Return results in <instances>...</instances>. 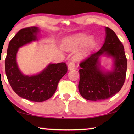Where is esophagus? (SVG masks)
Listing matches in <instances>:
<instances>
[{"label": "esophagus", "mask_w": 134, "mask_h": 134, "mask_svg": "<svg viewBox=\"0 0 134 134\" xmlns=\"http://www.w3.org/2000/svg\"><path fill=\"white\" fill-rule=\"evenodd\" d=\"M69 70H72L75 68V61L74 60H71L69 62L68 65Z\"/></svg>", "instance_id": "34e87169"}]
</instances>
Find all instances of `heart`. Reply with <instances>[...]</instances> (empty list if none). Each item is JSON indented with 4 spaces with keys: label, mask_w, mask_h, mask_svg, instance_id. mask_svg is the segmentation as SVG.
<instances>
[{
    "label": "heart",
    "mask_w": 134,
    "mask_h": 134,
    "mask_svg": "<svg viewBox=\"0 0 134 134\" xmlns=\"http://www.w3.org/2000/svg\"><path fill=\"white\" fill-rule=\"evenodd\" d=\"M87 39L88 36L85 35H79L66 38L63 42V46L68 50H73L85 43L81 50L78 51L76 55V57L80 59L87 55L95 46V41L93 38Z\"/></svg>",
    "instance_id": "obj_1"
}]
</instances>
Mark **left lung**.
I'll use <instances>...</instances> for the list:
<instances>
[{
    "label": "left lung",
    "instance_id": "1",
    "mask_svg": "<svg viewBox=\"0 0 134 134\" xmlns=\"http://www.w3.org/2000/svg\"><path fill=\"white\" fill-rule=\"evenodd\" d=\"M105 43L100 50L80 62L79 90L83 98L96 101L107 99L119 92L125 82L127 58L124 46L111 29L106 27ZM103 54L114 58V69L104 73L100 69L98 58Z\"/></svg>",
    "mask_w": 134,
    "mask_h": 134
}]
</instances>
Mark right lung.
<instances>
[{"label":"right lung","instance_id":"obj_1","mask_svg":"<svg viewBox=\"0 0 134 134\" xmlns=\"http://www.w3.org/2000/svg\"><path fill=\"white\" fill-rule=\"evenodd\" d=\"M38 32L36 27H29L16 34L9 43L5 66L8 81L18 96L30 101L43 102L55 92L60 80L67 72L68 66L65 62L50 64L39 74L30 77L20 72L16 60L18 49L36 40Z\"/></svg>","mask_w":134,"mask_h":134}]
</instances>
